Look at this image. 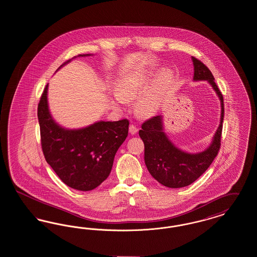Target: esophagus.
<instances>
[{"mask_svg": "<svg viewBox=\"0 0 257 257\" xmlns=\"http://www.w3.org/2000/svg\"><path fill=\"white\" fill-rule=\"evenodd\" d=\"M129 132H130L132 135L136 134V133L138 132V128H137L135 125L132 124V125H130V126H129Z\"/></svg>", "mask_w": 257, "mask_h": 257, "instance_id": "obj_1", "label": "esophagus"}]
</instances>
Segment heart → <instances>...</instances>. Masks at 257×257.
I'll return each mask as SVG.
<instances>
[{
	"label": "heart",
	"mask_w": 257,
	"mask_h": 257,
	"mask_svg": "<svg viewBox=\"0 0 257 257\" xmlns=\"http://www.w3.org/2000/svg\"><path fill=\"white\" fill-rule=\"evenodd\" d=\"M149 86L148 78L144 75H133L124 78L116 85L115 90L117 95L111 98L115 106H119L123 100H135L141 96L143 98L138 100L137 110L143 115H151L154 113L159 106V99L155 91L147 92Z\"/></svg>",
	"instance_id": "1"
}]
</instances>
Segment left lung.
<instances>
[{
  "label": "left lung",
  "instance_id": "8db88e82",
  "mask_svg": "<svg viewBox=\"0 0 257 257\" xmlns=\"http://www.w3.org/2000/svg\"><path fill=\"white\" fill-rule=\"evenodd\" d=\"M195 67L194 80H207L220 97L221 104L220 124L211 146L206 150L189 154L174 147L163 131L162 116H153L143 123L139 135L145 144V162L149 173L159 183L169 188H182L194 183L203 174L218 155L223 121V96L212 72L207 66L192 58Z\"/></svg>",
  "mask_w": 257,
  "mask_h": 257
}]
</instances>
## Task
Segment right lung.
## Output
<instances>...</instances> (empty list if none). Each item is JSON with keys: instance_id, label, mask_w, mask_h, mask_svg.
Returning a JSON list of instances; mask_svg holds the SVG:
<instances>
[{"instance_id": "add662e5", "label": "right lung", "mask_w": 257, "mask_h": 257, "mask_svg": "<svg viewBox=\"0 0 257 257\" xmlns=\"http://www.w3.org/2000/svg\"><path fill=\"white\" fill-rule=\"evenodd\" d=\"M47 90L48 85L37 108L45 160L70 188L85 192L93 190L110 175L114 155L128 136L129 120L99 121L78 130L61 128L50 114Z\"/></svg>"}]
</instances>
